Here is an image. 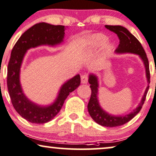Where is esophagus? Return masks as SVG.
Returning <instances> with one entry per match:
<instances>
[{
    "mask_svg": "<svg viewBox=\"0 0 156 156\" xmlns=\"http://www.w3.org/2000/svg\"><path fill=\"white\" fill-rule=\"evenodd\" d=\"M88 80H89V75L87 73L82 75L81 77H80V81H81L82 83H87Z\"/></svg>",
    "mask_w": 156,
    "mask_h": 156,
    "instance_id": "obj_1",
    "label": "esophagus"
}]
</instances>
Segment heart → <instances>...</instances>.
Segmentation results:
<instances>
[{"label":"heart","instance_id":"b5f03b06","mask_svg":"<svg viewBox=\"0 0 156 156\" xmlns=\"http://www.w3.org/2000/svg\"><path fill=\"white\" fill-rule=\"evenodd\" d=\"M107 37L105 35L102 34H95L91 37V46L94 48L101 46L106 42ZM108 46H106V49H108Z\"/></svg>","mask_w":156,"mask_h":156}]
</instances>
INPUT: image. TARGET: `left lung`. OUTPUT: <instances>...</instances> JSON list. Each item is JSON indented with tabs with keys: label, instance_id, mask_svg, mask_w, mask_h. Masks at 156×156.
I'll list each match as a JSON object with an SVG mask.
<instances>
[{
	"label": "left lung",
	"instance_id": "left-lung-1",
	"mask_svg": "<svg viewBox=\"0 0 156 156\" xmlns=\"http://www.w3.org/2000/svg\"><path fill=\"white\" fill-rule=\"evenodd\" d=\"M107 29L116 33L120 39V44L115 50L116 53H133L140 55V57L143 60L144 66L146 69V75H147V82H151V74H150L149 62L147 57V54L144 51L142 44L136 37L134 36L126 28L119 25H105ZM89 83L91 84L90 88L91 90V94L90 97L89 104H88V111L92 119L98 124L105 127H116L123 125L128 123L141 110L142 107L145 101L146 96L149 89L148 84L144 96L142 97L141 102L139 105L134 111L126 115L114 116L105 112L99 106L98 99H97V92H98V82L97 78L94 75H90L89 78Z\"/></svg>",
	"mask_w": 156,
	"mask_h": 156
}]
</instances>
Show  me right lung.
Returning <instances> with one entry per match:
<instances>
[{
	"label": "right lung",
	"instance_id": "add662e5",
	"mask_svg": "<svg viewBox=\"0 0 156 156\" xmlns=\"http://www.w3.org/2000/svg\"><path fill=\"white\" fill-rule=\"evenodd\" d=\"M65 26L52 25L40 22L25 31L13 47L7 69V87L15 110L27 121L34 123H45L57 115L70 92L80 83L77 75L62 86L55 102L48 107H40L28 100L22 91L20 83V70L24 54L32 47L47 44H59L63 41Z\"/></svg>",
	"mask_w": 156,
	"mask_h": 156
}]
</instances>
